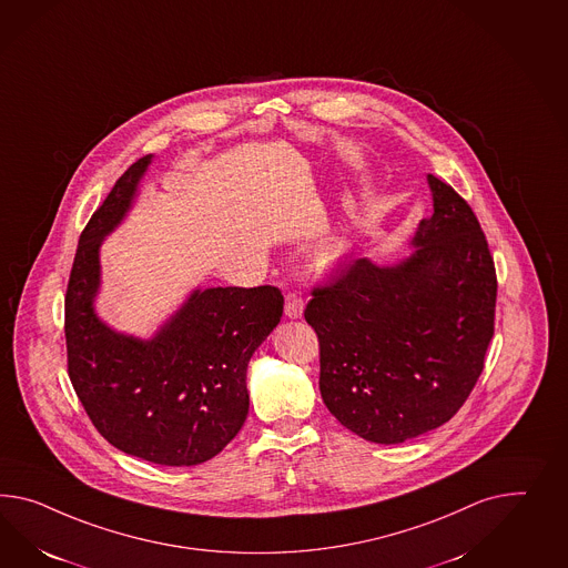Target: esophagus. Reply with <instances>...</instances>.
<instances>
[{"label":"esophagus","instance_id":"obj_1","mask_svg":"<svg viewBox=\"0 0 568 568\" xmlns=\"http://www.w3.org/2000/svg\"><path fill=\"white\" fill-rule=\"evenodd\" d=\"M303 311H305V301H303L296 292H288V294H286V303H284L286 317L301 320V317H303Z\"/></svg>","mask_w":568,"mask_h":568}]
</instances>
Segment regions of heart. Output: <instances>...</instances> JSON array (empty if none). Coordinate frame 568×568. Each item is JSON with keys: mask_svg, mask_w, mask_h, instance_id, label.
I'll list each match as a JSON object with an SVG mask.
<instances>
[{"mask_svg": "<svg viewBox=\"0 0 568 568\" xmlns=\"http://www.w3.org/2000/svg\"><path fill=\"white\" fill-rule=\"evenodd\" d=\"M348 239L346 236H334L329 243H325L320 251L321 267H334L346 253H348Z\"/></svg>", "mask_w": 568, "mask_h": 568, "instance_id": "1", "label": "heart"}]
</instances>
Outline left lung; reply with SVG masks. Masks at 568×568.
<instances>
[{
    "mask_svg": "<svg viewBox=\"0 0 568 568\" xmlns=\"http://www.w3.org/2000/svg\"><path fill=\"white\" fill-rule=\"evenodd\" d=\"M433 216L393 265L358 257L315 288L305 320L320 337L323 404L342 426L399 445L452 420L495 334L496 272L466 200L426 176Z\"/></svg>",
    "mask_w": 568,
    "mask_h": 568,
    "instance_id": "8db88e82",
    "label": "left lung"
}]
</instances>
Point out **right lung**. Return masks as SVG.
Listing matches in <instances>:
<instances>
[{"label":"right lung","mask_w":568,"mask_h":568,"mask_svg":"<svg viewBox=\"0 0 568 568\" xmlns=\"http://www.w3.org/2000/svg\"><path fill=\"white\" fill-rule=\"evenodd\" d=\"M152 154L133 162L80 236L65 294L73 389L102 437L159 466H197L247 420V364L274 332L284 296L274 286L195 288L152 337L99 317L101 245L128 216Z\"/></svg>","instance_id":"right-lung-1"}]
</instances>
